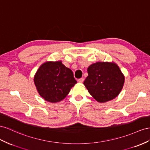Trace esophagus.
<instances>
[{"label": "esophagus", "mask_w": 150, "mask_h": 150, "mask_svg": "<svg viewBox=\"0 0 150 150\" xmlns=\"http://www.w3.org/2000/svg\"><path fill=\"white\" fill-rule=\"evenodd\" d=\"M83 80H84V79H83V78H81V79H79L78 80V82H79V83H82V82H83Z\"/></svg>", "instance_id": "34e87169"}]
</instances>
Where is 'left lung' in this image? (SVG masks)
<instances>
[{"label":"left lung","instance_id":"1","mask_svg":"<svg viewBox=\"0 0 150 150\" xmlns=\"http://www.w3.org/2000/svg\"><path fill=\"white\" fill-rule=\"evenodd\" d=\"M83 82L89 94L99 103H106L117 97L124 85L125 76L114 62H96L87 68Z\"/></svg>","mask_w":150,"mask_h":150}]
</instances>
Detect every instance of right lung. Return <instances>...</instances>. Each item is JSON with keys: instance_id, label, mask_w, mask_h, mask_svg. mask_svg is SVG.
<instances>
[{"instance_id": "add662e5", "label": "right lung", "mask_w": 150, "mask_h": 150, "mask_svg": "<svg viewBox=\"0 0 150 150\" xmlns=\"http://www.w3.org/2000/svg\"><path fill=\"white\" fill-rule=\"evenodd\" d=\"M33 81L39 95L50 103L62 101L77 83L72 71L61 61H46L41 64Z\"/></svg>"}]
</instances>
